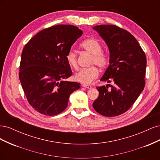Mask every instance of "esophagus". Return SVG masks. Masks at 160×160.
I'll use <instances>...</instances> for the list:
<instances>
[{"instance_id":"esophagus-1","label":"esophagus","mask_w":160,"mask_h":160,"mask_svg":"<svg viewBox=\"0 0 160 160\" xmlns=\"http://www.w3.org/2000/svg\"><path fill=\"white\" fill-rule=\"evenodd\" d=\"M82 86H83V88H87V89H91V88H92V86H91V85H90L83 84V85H82Z\"/></svg>"}]
</instances>
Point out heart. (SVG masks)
<instances>
[{
  "mask_svg": "<svg viewBox=\"0 0 160 160\" xmlns=\"http://www.w3.org/2000/svg\"><path fill=\"white\" fill-rule=\"evenodd\" d=\"M81 49L89 52L92 55L91 64L96 65L100 68H104L109 62V57L102 51V46L99 41L94 38H89L84 40L80 44ZM66 60L69 66L73 69H77V61L75 52L70 50L66 55ZM99 75V70L96 67L93 66L89 68L82 69L75 75L77 81L82 83L89 84L95 79Z\"/></svg>",
  "mask_w": 160,
  "mask_h": 160,
  "instance_id": "1",
  "label": "heart"
}]
</instances>
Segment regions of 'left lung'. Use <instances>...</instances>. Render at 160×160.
Segmentation results:
<instances>
[{
  "instance_id": "8db88e82",
  "label": "left lung",
  "mask_w": 160,
  "mask_h": 160,
  "mask_svg": "<svg viewBox=\"0 0 160 160\" xmlns=\"http://www.w3.org/2000/svg\"><path fill=\"white\" fill-rule=\"evenodd\" d=\"M93 28L109 51V65L100 81L113 83L97 88L99 97L93 107L101 115L115 117L132 107L143 90L146 57L136 38L123 28L110 25Z\"/></svg>"
}]
</instances>
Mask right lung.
Masks as SVG:
<instances>
[{"instance_id":"obj_1","label":"right lung","mask_w":160,"mask_h":160,"mask_svg":"<svg viewBox=\"0 0 160 160\" xmlns=\"http://www.w3.org/2000/svg\"><path fill=\"white\" fill-rule=\"evenodd\" d=\"M83 31L59 25L38 32L23 48L20 79L28 103L38 113L56 115L67 107L80 83L65 81L72 75L66 55Z\"/></svg>"}]
</instances>
